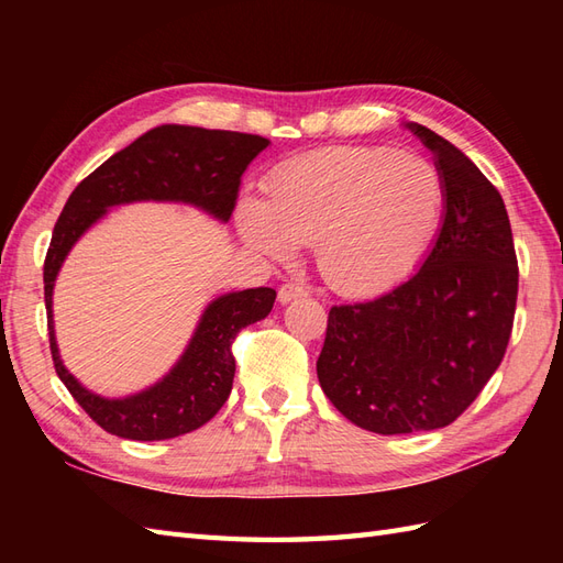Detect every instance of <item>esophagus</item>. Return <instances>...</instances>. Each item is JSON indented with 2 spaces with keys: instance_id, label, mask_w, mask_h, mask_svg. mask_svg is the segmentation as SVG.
<instances>
[{
  "instance_id": "esophagus-1",
  "label": "esophagus",
  "mask_w": 563,
  "mask_h": 563,
  "mask_svg": "<svg viewBox=\"0 0 563 563\" xmlns=\"http://www.w3.org/2000/svg\"><path fill=\"white\" fill-rule=\"evenodd\" d=\"M307 295H309V290L305 288V285H300V283H285V285H280V290H278V300L283 305H288V302L300 300V297H307Z\"/></svg>"
}]
</instances>
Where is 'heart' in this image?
Returning <instances> with one entry per match:
<instances>
[{
	"label": "heart",
	"mask_w": 563,
	"mask_h": 563,
	"mask_svg": "<svg viewBox=\"0 0 563 563\" xmlns=\"http://www.w3.org/2000/svg\"><path fill=\"white\" fill-rule=\"evenodd\" d=\"M263 190V202H239L244 242L271 261H290L297 244H314L321 280L345 297H373L404 280L445 200L433 164L389 147L302 154L273 169Z\"/></svg>",
	"instance_id": "b5f03b06"
}]
</instances>
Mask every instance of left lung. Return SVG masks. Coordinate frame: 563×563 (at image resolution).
Listing matches in <instances>:
<instances>
[{
    "mask_svg": "<svg viewBox=\"0 0 563 563\" xmlns=\"http://www.w3.org/2000/svg\"><path fill=\"white\" fill-rule=\"evenodd\" d=\"M433 152L442 222L421 268L373 302L331 307L317 377L351 423L379 435L450 426L498 369L518 300L510 220L462 150L418 123Z\"/></svg>",
    "mask_w": 563,
    "mask_h": 563,
    "instance_id": "1",
    "label": "left lung"
}]
</instances>
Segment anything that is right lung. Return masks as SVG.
<instances>
[{"instance_id": "obj_1", "label": "right lung", "mask_w": 563, "mask_h": 563, "mask_svg": "<svg viewBox=\"0 0 563 563\" xmlns=\"http://www.w3.org/2000/svg\"><path fill=\"white\" fill-rule=\"evenodd\" d=\"M268 145L266 137L232 130L159 125L115 152L71 190L43 268L47 331L57 377L106 433L128 440H169L206 426L232 391L236 369L232 341L244 327L271 314L275 290L249 288L214 297L169 373L147 389L111 399L84 387L59 357L53 290L67 254L106 212L128 202H184L230 222L242 174Z\"/></svg>"}]
</instances>
